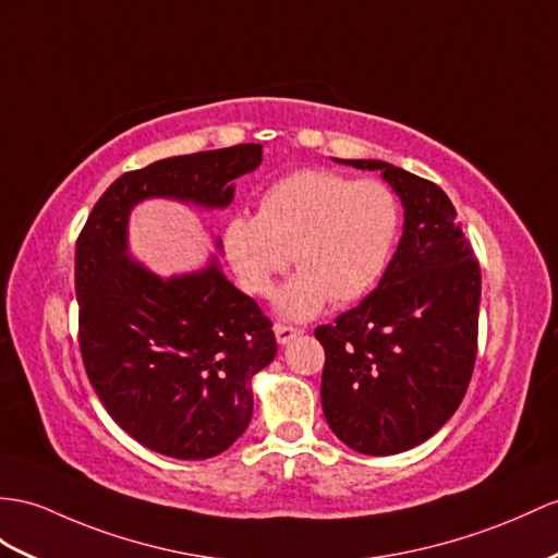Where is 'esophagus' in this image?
Masks as SVG:
<instances>
[{
    "mask_svg": "<svg viewBox=\"0 0 558 558\" xmlns=\"http://www.w3.org/2000/svg\"><path fill=\"white\" fill-rule=\"evenodd\" d=\"M303 333V329H298V326H291V324H277L275 326V336H277V343H281V345H287V343H291L295 336H301Z\"/></svg>",
    "mask_w": 558,
    "mask_h": 558,
    "instance_id": "1",
    "label": "esophagus"
}]
</instances>
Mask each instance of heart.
Wrapping results in <instances>:
<instances>
[{"label": "heart", "instance_id": "obj_1", "mask_svg": "<svg viewBox=\"0 0 558 558\" xmlns=\"http://www.w3.org/2000/svg\"><path fill=\"white\" fill-rule=\"evenodd\" d=\"M400 232V203L378 180L307 168L271 182L257 215H234L225 251L241 287L269 295L293 265L301 269L279 293L289 319H310L333 301L348 305L384 277Z\"/></svg>", "mask_w": 558, "mask_h": 558}]
</instances>
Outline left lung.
Instances as JSON below:
<instances>
[{"instance_id":"obj_1","label":"left lung","mask_w":558,"mask_h":558,"mask_svg":"<svg viewBox=\"0 0 558 558\" xmlns=\"http://www.w3.org/2000/svg\"><path fill=\"white\" fill-rule=\"evenodd\" d=\"M338 162L381 170L402 201L404 227L378 287L315 329L326 355L322 410L355 452L398 454L440 430L466 396L481 267L438 184L384 160Z\"/></svg>"}]
</instances>
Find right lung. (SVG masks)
I'll list each match as a JSON object with an SVG mask.
<instances>
[{
  "mask_svg": "<svg viewBox=\"0 0 558 558\" xmlns=\"http://www.w3.org/2000/svg\"><path fill=\"white\" fill-rule=\"evenodd\" d=\"M260 160V144H236L120 174L77 236V333L87 378L116 424L158 454L225 452L251 424V381L275 360L277 341L265 312L215 257L206 269L170 279L134 263L130 210L144 198L225 208L232 182Z\"/></svg>",
  "mask_w": 558,
  "mask_h": 558,
  "instance_id": "right-lung-1",
  "label": "right lung"
}]
</instances>
